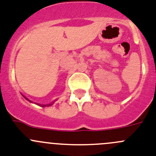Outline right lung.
<instances>
[{"label": "right lung", "instance_id": "add662e5", "mask_svg": "<svg viewBox=\"0 0 156 156\" xmlns=\"http://www.w3.org/2000/svg\"><path fill=\"white\" fill-rule=\"evenodd\" d=\"M22 95H23V94H22ZM23 97L27 99V101H30V102L33 103V101H30V99H28V98H26V97H25L24 95H23ZM54 102H55V101H53V102H51V104H48V105H41V104H38V105H41V106H42V107H47V106H50V105H52L54 104Z\"/></svg>", "mask_w": 156, "mask_h": 156}]
</instances>
